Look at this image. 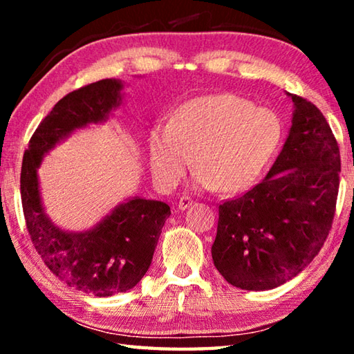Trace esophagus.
Here are the masks:
<instances>
[{
	"mask_svg": "<svg viewBox=\"0 0 354 354\" xmlns=\"http://www.w3.org/2000/svg\"><path fill=\"white\" fill-rule=\"evenodd\" d=\"M192 205H194V200H192L189 195H184V196H181V200H179V203H178V209L185 211V209L190 207Z\"/></svg>",
	"mask_w": 354,
	"mask_h": 354,
	"instance_id": "34e87169",
	"label": "esophagus"
}]
</instances>
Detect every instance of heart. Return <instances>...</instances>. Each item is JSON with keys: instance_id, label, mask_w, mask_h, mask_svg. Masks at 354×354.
<instances>
[{"instance_id": "1", "label": "heart", "mask_w": 354, "mask_h": 354, "mask_svg": "<svg viewBox=\"0 0 354 354\" xmlns=\"http://www.w3.org/2000/svg\"><path fill=\"white\" fill-rule=\"evenodd\" d=\"M281 142V122L267 107L234 93L184 103L148 139L149 169L160 187L178 184L194 162L198 187L237 194L254 185Z\"/></svg>"}]
</instances>
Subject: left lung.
Wrapping results in <instances>:
<instances>
[{
  "mask_svg": "<svg viewBox=\"0 0 354 354\" xmlns=\"http://www.w3.org/2000/svg\"><path fill=\"white\" fill-rule=\"evenodd\" d=\"M295 104L289 137L267 178L218 206L212 259L227 283L274 289L319 254L331 231L339 194L340 151L319 107Z\"/></svg>",
  "mask_w": 354,
  "mask_h": 354,
  "instance_id": "obj_1",
  "label": "left lung"
}]
</instances>
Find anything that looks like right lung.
I'll list each match as a JSON object with an SVG mask.
<instances>
[{
	"instance_id": "add662e5",
	"label": "right lung",
	"mask_w": 354,
	"mask_h": 354,
	"mask_svg": "<svg viewBox=\"0 0 354 354\" xmlns=\"http://www.w3.org/2000/svg\"><path fill=\"white\" fill-rule=\"evenodd\" d=\"M120 81L101 80L57 101L34 131L20 175L23 214L35 251L59 279L95 297L127 292L143 278L171 214L170 206L137 196L113 209L93 230L70 234L46 218L40 203L37 167L41 156L71 131L104 120L120 104Z\"/></svg>"
}]
</instances>
